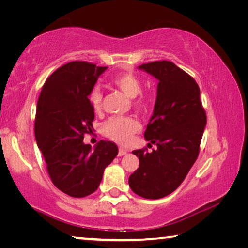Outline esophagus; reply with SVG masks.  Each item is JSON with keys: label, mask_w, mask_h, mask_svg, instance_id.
I'll use <instances>...</instances> for the list:
<instances>
[{"label": "esophagus", "mask_w": 248, "mask_h": 248, "mask_svg": "<svg viewBox=\"0 0 248 248\" xmlns=\"http://www.w3.org/2000/svg\"><path fill=\"white\" fill-rule=\"evenodd\" d=\"M124 154H127V150L120 148L118 151V156H123V155H124Z\"/></svg>", "instance_id": "esophagus-1"}]
</instances>
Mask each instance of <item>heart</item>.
<instances>
[{"label": "heart", "instance_id": "heart-1", "mask_svg": "<svg viewBox=\"0 0 248 248\" xmlns=\"http://www.w3.org/2000/svg\"><path fill=\"white\" fill-rule=\"evenodd\" d=\"M112 85L123 91L129 97H133V105L138 107H146L152 102V95L148 92H141L142 81L137 74L124 72L116 74L111 78ZM103 92L94 87L90 92L89 100L95 112L103 108ZM103 136L119 144H128L133 136L141 130L139 120L134 117H111L100 127Z\"/></svg>", "mask_w": 248, "mask_h": 248}]
</instances>
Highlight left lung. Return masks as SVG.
<instances>
[{
  "label": "left lung",
  "instance_id": "obj_1",
  "mask_svg": "<svg viewBox=\"0 0 248 248\" xmlns=\"http://www.w3.org/2000/svg\"><path fill=\"white\" fill-rule=\"evenodd\" d=\"M139 68L158 79L154 112L144 132L157 149L133 151L140 165L129 185L134 194L159 199L177 189L195 164L207 115L198 84L173 62L154 61Z\"/></svg>",
  "mask_w": 248,
  "mask_h": 248
}]
</instances>
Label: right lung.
Segmentation results:
<instances>
[{"label": "right lung", "instance_id": "1", "mask_svg": "<svg viewBox=\"0 0 248 248\" xmlns=\"http://www.w3.org/2000/svg\"><path fill=\"white\" fill-rule=\"evenodd\" d=\"M106 69L86 61L69 62L47 78L37 103L35 136L48 174L59 190L74 198L93 194L118 154L111 141L102 140L95 149L83 143L95 118L90 92Z\"/></svg>", "mask_w": 248, "mask_h": 248}]
</instances>
